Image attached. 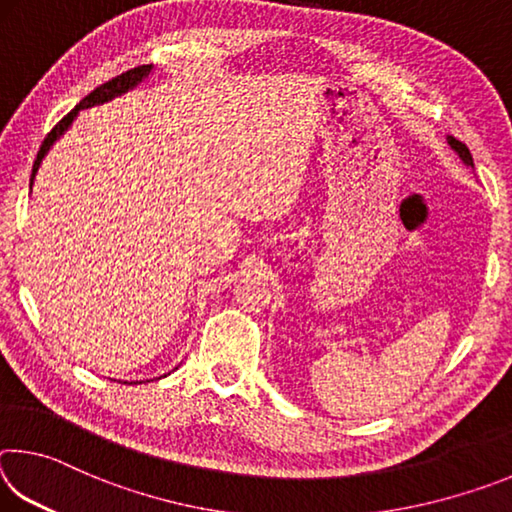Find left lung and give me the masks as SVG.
I'll use <instances>...</instances> for the list:
<instances>
[{"mask_svg":"<svg viewBox=\"0 0 512 512\" xmlns=\"http://www.w3.org/2000/svg\"><path fill=\"white\" fill-rule=\"evenodd\" d=\"M447 144L452 146V151L458 155V158H461V162L465 164V167H472L474 169V160H472V153H470V149H467V146L463 144V142H458L456 137H452V135H447Z\"/></svg>","mask_w":512,"mask_h":512,"instance_id":"left-lung-1","label":"left lung"}]
</instances>
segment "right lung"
<instances>
[{"mask_svg":"<svg viewBox=\"0 0 512 512\" xmlns=\"http://www.w3.org/2000/svg\"><path fill=\"white\" fill-rule=\"evenodd\" d=\"M151 69H153V65H140V67L128 69V72L115 76V79H112V81L99 85V88L92 90V92L88 94V97H85L72 112H67V115H65L63 119H60L54 128H51V133L45 137V142H42L40 151H38V158H36V162H33V171H31V183H29V187L33 189V183H36V176H38L40 164H42V160H45V155L51 151V146H54V144L60 140V137L65 135V131H67L69 126L74 124V119L79 117L81 110L92 108V106H101V103H108V101H112L115 97H121V94H126L128 90L137 88V85H140V83L146 79V76L151 74ZM162 377H167V375H162ZM155 379H160V377H155ZM133 384H135V381H133ZM140 384H142V381H140Z\"/></svg>","mask_w":512,"mask_h":512,"instance_id":"obj_1","label":"right lung"}]
</instances>
